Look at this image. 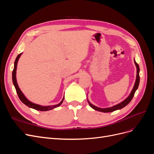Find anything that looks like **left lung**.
<instances>
[{"label": "left lung", "mask_w": 154, "mask_h": 154, "mask_svg": "<svg viewBox=\"0 0 154 154\" xmlns=\"http://www.w3.org/2000/svg\"><path fill=\"white\" fill-rule=\"evenodd\" d=\"M134 63H135V64H136V67H137L136 80V83H135V85L134 86L133 89H132L131 93H130V95L128 96L127 98H126L122 102V103H120L116 105H114V106H112V107H110V108H106V109L99 108V107H97L94 105H93L87 100L88 103H89V105L92 107L93 109H94V110H97V111H100V112H113V111H115L116 110H119V109L123 108V107H125L126 105H127L130 103V101H131L132 99L133 98L135 92H136V90L137 89L139 84V80H140V78H139V65L136 63V61H135V60H134Z\"/></svg>", "instance_id": "1"}]
</instances>
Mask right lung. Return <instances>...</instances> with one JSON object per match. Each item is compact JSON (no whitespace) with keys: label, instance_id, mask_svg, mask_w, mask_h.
<instances>
[{"label":"right lung","instance_id":"right-lung-1","mask_svg":"<svg viewBox=\"0 0 154 154\" xmlns=\"http://www.w3.org/2000/svg\"><path fill=\"white\" fill-rule=\"evenodd\" d=\"M21 54H22V53L19 54L17 56V57L16 58V60H15V63H14V69L13 70V72H12V79H13V85H14V86H15V89H16L17 93V94H18V97H19V99L20 100V101L22 102L23 103H24L27 106L30 107V108L34 109L35 110H40V111H48V110L53 109L54 108H57V107L59 106L62 103V102H63V101L64 100V97L62 99V101L60 102V103L57 104V105H53V106H41V105H37V104L32 103V102L29 101L25 97V96L23 94V93L20 91V88L18 87V85L17 84V79H16V71H17V62H18V59H19Z\"/></svg>","mask_w":154,"mask_h":154}]
</instances>
